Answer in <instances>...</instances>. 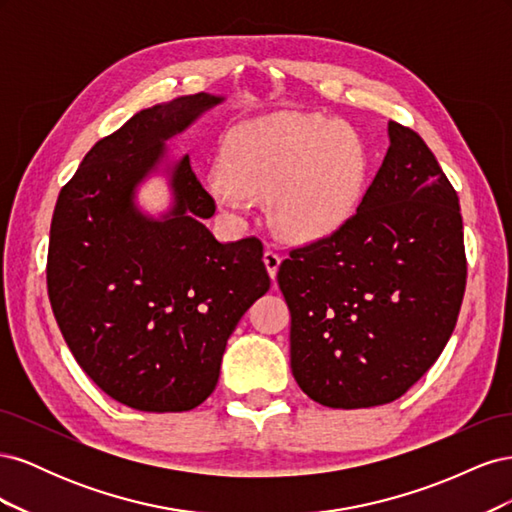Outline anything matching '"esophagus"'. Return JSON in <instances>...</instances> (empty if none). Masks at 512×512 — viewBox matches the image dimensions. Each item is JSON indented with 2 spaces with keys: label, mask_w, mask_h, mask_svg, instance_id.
Returning a JSON list of instances; mask_svg holds the SVG:
<instances>
[{
  "label": "esophagus",
  "mask_w": 512,
  "mask_h": 512,
  "mask_svg": "<svg viewBox=\"0 0 512 512\" xmlns=\"http://www.w3.org/2000/svg\"><path fill=\"white\" fill-rule=\"evenodd\" d=\"M262 260H265V267H267V271H269V275H271V280H275V277H277V269H280V262H282L280 254L273 252L271 247H267L265 254H262Z\"/></svg>",
  "instance_id": "esophagus-1"
}]
</instances>
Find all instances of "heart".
Returning a JSON list of instances; mask_svg holds the SVG:
<instances>
[{
  "mask_svg": "<svg viewBox=\"0 0 512 512\" xmlns=\"http://www.w3.org/2000/svg\"><path fill=\"white\" fill-rule=\"evenodd\" d=\"M367 147L344 121L314 113H271L232 128L207 188L220 209L243 215L269 196V218L292 241L342 228L361 203Z\"/></svg>",
  "mask_w": 512,
  "mask_h": 512,
  "instance_id": "obj_1",
  "label": "heart"
}]
</instances>
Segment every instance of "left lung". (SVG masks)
<instances>
[{
  "label": "left lung",
  "instance_id": "1",
  "mask_svg": "<svg viewBox=\"0 0 512 512\" xmlns=\"http://www.w3.org/2000/svg\"><path fill=\"white\" fill-rule=\"evenodd\" d=\"M389 141L352 218L277 273L292 376L329 408L404 395L444 350L466 290L457 192L416 132L389 121Z\"/></svg>",
  "mask_w": 512,
  "mask_h": 512
}]
</instances>
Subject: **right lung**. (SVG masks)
Instances as JSON below:
<instances>
[{
    "instance_id": "add662e5",
    "label": "right lung",
    "mask_w": 512,
    "mask_h": 512,
    "mask_svg": "<svg viewBox=\"0 0 512 512\" xmlns=\"http://www.w3.org/2000/svg\"><path fill=\"white\" fill-rule=\"evenodd\" d=\"M222 102L200 91L136 113L89 149L55 205L46 284L61 335L108 397L141 412L203 404L228 337L271 286L262 243L215 239L190 158L168 160V138ZM160 172L174 205L153 219L135 190Z\"/></svg>"
}]
</instances>
